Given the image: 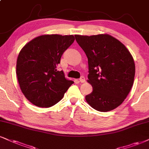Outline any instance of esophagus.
<instances>
[{"instance_id":"34e87169","label":"esophagus","mask_w":149,"mask_h":149,"mask_svg":"<svg viewBox=\"0 0 149 149\" xmlns=\"http://www.w3.org/2000/svg\"><path fill=\"white\" fill-rule=\"evenodd\" d=\"M85 77H84V76H81V77L79 78V81L81 82V83H84L85 82Z\"/></svg>"}]
</instances>
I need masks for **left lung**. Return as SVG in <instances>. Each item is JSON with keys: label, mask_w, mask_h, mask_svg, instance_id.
<instances>
[{"label": "left lung", "mask_w": 149, "mask_h": 149, "mask_svg": "<svg viewBox=\"0 0 149 149\" xmlns=\"http://www.w3.org/2000/svg\"><path fill=\"white\" fill-rule=\"evenodd\" d=\"M88 58V82L93 92L86 100L94 109L112 111L131 91L135 73L133 56L124 44L108 34L75 35Z\"/></svg>", "instance_id": "obj_1"}]
</instances>
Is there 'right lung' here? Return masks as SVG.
Segmentation results:
<instances>
[{
	"label": "right lung",
	"mask_w": 149,
	"mask_h": 149,
	"mask_svg": "<svg viewBox=\"0 0 149 149\" xmlns=\"http://www.w3.org/2000/svg\"><path fill=\"white\" fill-rule=\"evenodd\" d=\"M74 41L73 35H42L27 43L18 54L16 74L25 97L38 107L54 106L74 82L66 79L58 65Z\"/></svg>",
	"instance_id": "1"
}]
</instances>
